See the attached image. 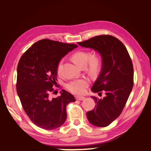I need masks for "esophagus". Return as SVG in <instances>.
I'll return each mask as SVG.
<instances>
[{"instance_id":"obj_1","label":"esophagus","mask_w":151,"mask_h":151,"mask_svg":"<svg viewBox=\"0 0 151 151\" xmlns=\"http://www.w3.org/2000/svg\"><path fill=\"white\" fill-rule=\"evenodd\" d=\"M75 99L76 100H78V101H82L85 99V97L82 96H75Z\"/></svg>"}]
</instances>
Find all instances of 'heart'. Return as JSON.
I'll return each mask as SVG.
<instances>
[{
    "label": "heart",
    "instance_id": "b5f03b06",
    "mask_svg": "<svg viewBox=\"0 0 151 151\" xmlns=\"http://www.w3.org/2000/svg\"><path fill=\"white\" fill-rule=\"evenodd\" d=\"M71 60L78 67H84L88 63V70L91 74L96 73L101 67V60L96 55L91 56L90 52L86 51H80L74 54ZM61 62L59 64L58 70L60 71ZM88 86V82L86 79L81 78L70 81L66 87L70 92L75 94H83L86 91V88Z\"/></svg>",
    "mask_w": 151,
    "mask_h": 151
}]
</instances>
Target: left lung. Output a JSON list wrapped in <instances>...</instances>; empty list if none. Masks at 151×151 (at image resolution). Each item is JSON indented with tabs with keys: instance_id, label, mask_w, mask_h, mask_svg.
Instances as JSON below:
<instances>
[{
	"instance_id": "1",
	"label": "left lung",
	"mask_w": 151,
	"mask_h": 151,
	"mask_svg": "<svg viewBox=\"0 0 151 151\" xmlns=\"http://www.w3.org/2000/svg\"><path fill=\"white\" fill-rule=\"evenodd\" d=\"M78 45L98 52L101 58V69L91 91H104L105 97L97 99L96 107L86 113L88 121L96 126L106 127L122 113L134 85V68L125 46L111 35H100Z\"/></svg>"
}]
</instances>
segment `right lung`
<instances>
[{
  "label": "right lung",
  "instance_id": "1",
  "mask_svg": "<svg viewBox=\"0 0 151 151\" xmlns=\"http://www.w3.org/2000/svg\"><path fill=\"white\" fill-rule=\"evenodd\" d=\"M78 46L49 39L38 40L21 57L17 68L16 89L22 107L35 125L55 129L67 119L66 107L76 100L66 90L49 99L57 81L58 67L65 55Z\"/></svg>",
  "mask_w": 151,
  "mask_h": 151
}]
</instances>
